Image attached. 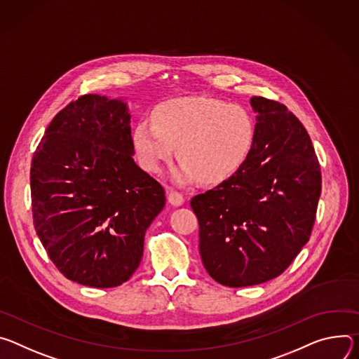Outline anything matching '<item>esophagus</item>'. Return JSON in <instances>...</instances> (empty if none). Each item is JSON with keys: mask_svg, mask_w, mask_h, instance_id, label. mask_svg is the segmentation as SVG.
I'll return each mask as SVG.
<instances>
[{"mask_svg": "<svg viewBox=\"0 0 359 359\" xmlns=\"http://www.w3.org/2000/svg\"><path fill=\"white\" fill-rule=\"evenodd\" d=\"M168 203L172 205V207H181L184 204V196L182 194L177 192V191H168Z\"/></svg>", "mask_w": 359, "mask_h": 359, "instance_id": "34e87169", "label": "esophagus"}]
</instances>
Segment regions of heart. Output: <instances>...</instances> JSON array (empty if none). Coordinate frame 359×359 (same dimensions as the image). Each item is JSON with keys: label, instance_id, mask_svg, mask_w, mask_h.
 I'll return each instance as SVG.
<instances>
[{"label": "heart", "instance_id": "1", "mask_svg": "<svg viewBox=\"0 0 359 359\" xmlns=\"http://www.w3.org/2000/svg\"><path fill=\"white\" fill-rule=\"evenodd\" d=\"M140 165L159 174L175 154L181 159L172 178L184 185L200 180L217 184L247 163L255 124L241 107L207 97H182L159 104L131 135Z\"/></svg>", "mask_w": 359, "mask_h": 359}]
</instances>
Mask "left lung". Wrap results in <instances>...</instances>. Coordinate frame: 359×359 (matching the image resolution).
<instances>
[{"mask_svg": "<svg viewBox=\"0 0 359 359\" xmlns=\"http://www.w3.org/2000/svg\"><path fill=\"white\" fill-rule=\"evenodd\" d=\"M255 141L247 163L191 207L203 264L218 284L241 288L281 275L308 243L321 195V168L299 119L252 97Z\"/></svg>", "mask_w": 359, "mask_h": 359, "instance_id": "8db88e82", "label": "left lung"}]
</instances>
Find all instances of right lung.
<instances>
[{
	"label": "right lung",
	"instance_id": "right-lung-1",
	"mask_svg": "<svg viewBox=\"0 0 359 359\" xmlns=\"http://www.w3.org/2000/svg\"><path fill=\"white\" fill-rule=\"evenodd\" d=\"M124 100L87 94L48 126L31 164L34 228L68 280L94 288L128 281L165 191L134 161Z\"/></svg>",
	"mask_w": 359,
	"mask_h": 359
}]
</instances>
